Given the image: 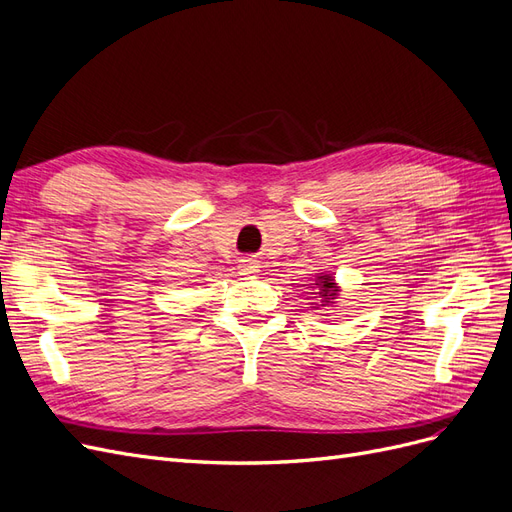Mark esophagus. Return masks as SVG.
Wrapping results in <instances>:
<instances>
[{
  "label": "esophagus",
  "instance_id": "obj_1",
  "mask_svg": "<svg viewBox=\"0 0 512 512\" xmlns=\"http://www.w3.org/2000/svg\"><path fill=\"white\" fill-rule=\"evenodd\" d=\"M260 271V265L256 260L247 258V260H241V267H239V273L241 275H256Z\"/></svg>",
  "mask_w": 512,
  "mask_h": 512
}]
</instances>
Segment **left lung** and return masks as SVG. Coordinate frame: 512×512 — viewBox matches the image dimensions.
Segmentation results:
<instances>
[{"mask_svg": "<svg viewBox=\"0 0 512 512\" xmlns=\"http://www.w3.org/2000/svg\"><path fill=\"white\" fill-rule=\"evenodd\" d=\"M309 286V294H312V297H309V301H314V303H309L312 305L314 309H320V307H335V299L339 297V292H342V288L337 286V282H335V277H333V273H318L316 275V280L312 282V284H307Z\"/></svg>", "mask_w": 512, "mask_h": 512, "instance_id": "left-lung-1", "label": "left lung"}]
</instances>
